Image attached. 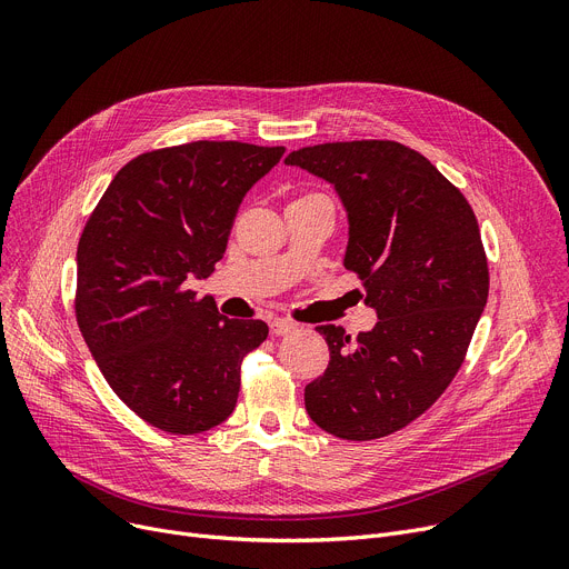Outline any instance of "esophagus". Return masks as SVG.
<instances>
[{
    "mask_svg": "<svg viewBox=\"0 0 569 569\" xmlns=\"http://www.w3.org/2000/svg\"><path fill=\"white\" fill-rule=\"evenodd\" d=\"M269 330H272L274 337H288V335L297 332V325L279 318V320H272V325H269Z\"/></svg>",
    "mask_w": 569,
    "mask_h": 569,
    "instance_id": "34e87169",
    "label": "esophagus"
}]
</instances>
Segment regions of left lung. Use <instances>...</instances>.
I'll list each match as a JSON object with an SVG mask.
<instances>
[{
	"label": "left lung",
	"instance_id": "obj_1",
	"mask_svg": "<svg viewBox=\"0 0 569 569\" xmlns=\"http://www.w3.org/2000/svg\"><path fill=\"white\" fill-rule=\"evenodd\" d=\"M339 193L348 214L343 267L376 309L371 332L350 339L320 325L330 365L309 382L311 420L343 440L390 436L447 390L489 297L480 226L463 193L395 140L325 142L290 152Z\"/></svg>",
	"mask_w": 569,
	"mask_h": 569
}]
</instances>
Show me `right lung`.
<instances>
[{
  "mask_svg": "<svg viewBox=\"0 0 569 569\" xmlns=\"http://www.w3.org/2000/svg\"><path fill=\"white\" fill-rule=\"evenodd\" d=\"M283 147L198 140L119 170L78 242L76 318L112 392L147 425L189 436L226 422L262 320L189 290L223 258L237 207Z\"/></svg>",
  "mask_w": 569,
  "mask_h": 569,
  "instance_id": "add662e5",
  "label": "right lung"
}]
</instances>
